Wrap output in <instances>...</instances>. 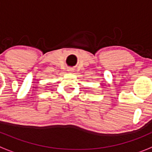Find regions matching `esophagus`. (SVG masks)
I'll list each match as a JSON object with an SVG mask.
<instances>
[{"instance_id":"34e87169","label":"esophagus","mask_w":152,"mask_h":152,"mask_svg":"<svg viewBox=\"0 0 152 152\" xmlns=\"http://www.w3.org/2000/svg\"><path fill=\"white\" fill-rule=\"evenodd\" d=\"M67 70L69 72V73H71V72L73 71V69L71 68V67H69V68H67Z\"/></svg>"}]
</instances>
